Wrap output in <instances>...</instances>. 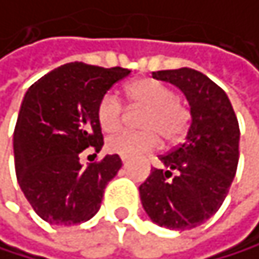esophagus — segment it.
Segmentation results:
<instances>
[{
	"mask_svg": "<svg viewBox=\"0 0 259 259\" xmlns=\"http://www.w3.org/2000/svg\"><path fill=\"white\" fill-rule=\"evenodd\" d=\"M121 161H122V164H127L128 162V157L127 156H121Z\"/></svg>",
	"mask_w": 259,
	"mask_h": 259,
	"instance_id": "1",
	"label": "esophagus"
}]
</instances>
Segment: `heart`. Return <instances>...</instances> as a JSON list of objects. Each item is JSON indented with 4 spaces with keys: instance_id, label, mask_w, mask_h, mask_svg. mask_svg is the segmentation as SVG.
I'll return each mask as SVG.
<instances>
[{
    "instance_id": "1",
    "label": "heart",
    "mask_w": 259,
    "mask_h": 259,
    "mask_svg": "<svg viewBox=\"0 0 259 259\" xmlns=\"http://www.w3.org/2000/svg\"><path fill=\"white\" fill-rule=\"evenodd\" d=\"M128 102L145 106L140 121L142 132H121L106 140L110 153L121 156H137L151 151L165 142L180 140L189 125L188 108L175 98V92L156 79H138L125 87ZM122 105L116 94H105L97 106L98 124L105 132H116L122 124Z\"/></svg>"
}]
</instances>
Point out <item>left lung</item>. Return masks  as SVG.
<instances>
[{
  "label": "left lung",
  "mask_w": 259,
  "mask_h": 259,
  "mask_svg": "<svg viewBox=\"0 0 259 259\" xmlns=\"http://www.w3.org/2000/svg\"><path fill=\"white\" fill-rule=\"evenodd\" d=\"M157 81L178 87L189 103L185 142L159 157L140 185L142 205L157 226L186 231L215 215L234 180L239 162V122L226 92L191 68L154 71Z\"/></svg>",
  "instance_id": "8db88e82"
}]
</instances>
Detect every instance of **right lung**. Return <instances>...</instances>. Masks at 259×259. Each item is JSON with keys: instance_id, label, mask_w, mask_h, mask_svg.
Wrapping results in <instances>:
<instances>
[{"instance_id": "add662e5", "label": "right lung", "mask_w": 259, "mask_h": 259, "mask_svg": "<svg viewBox=\"0 0 259 259\" xmlns=\"http://www.w3.org/2000/svg\"><path fill=\"white\" fill-rule=\"evenodd\" d=\"M128 74L121 66L74 62L44 74L25 94L14 131L15 174L30 205L49 225L91 220L108 182L122 167L117 154H106L87 167L79 156L87 148L102 149L98 102Z\"/></svg>"}]
</instances>
